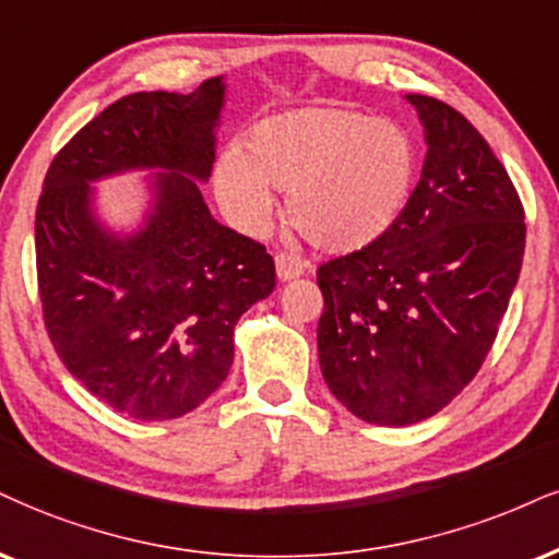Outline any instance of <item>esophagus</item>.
<instances>
[{
    "label": "esophagus",
    "instance_id": "esophagus-1",
    "mask_svg": "<svg viewBox=\"0 0 559 559\" xmlns=\"http://www.w3.org/2000/svg\"><path fill=\"white\" fill-rule=\"evenodd\" d=\"M274 264H277V277L282 282L298 280L300 274L306 272V264H302L300 257H295V253H277Z\"/></svg>",
    "mask_w": 559,
    "mask_h": 559
}]
</instances>
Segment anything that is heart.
<instances>
[{"mask_svg":"<svg viewBox=\"0 0 559 559\" xmlns=\"http://www.w3.org/2000/svg\"><path fill=\"white\" fill-rule=\"evenodd\" d=\"M415 170V142L399 123L347 106H306L259 121L243 150L219 157L215 186L248 227H264L272 189L285 191L290 225L308 243L353 253L396 223Z\"/></svg>","mask_w":559,"mask_h":559,"instance_id":"1","label":"heart"}]
</instances>
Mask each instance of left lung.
<instances>
[{
  "label": "left lung",
  "instance_id": "obj_1",
  "mask_svg": "<svg viewBox=\"0 0 559 559\" xmlns=\"http://www.w3.org/2000/svg\"><path fill=\"white\" fill-rule=\"evenodd\" d=\"M406 100L425 127L419 183L381 238L316 272L323 381L383 427L432 417L472 383L526 246L519 191L485 136L443 100Z\"/></svg>",
  "mask_w": 559,
  "mask_h": 559
}]
</instances>
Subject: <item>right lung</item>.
Segmentation results:
<instances>
[{"label": "right lung", "instance_id": "obj_1", "mask_svg": "<svg viewBox=\"0 0 559 559\" xmlns=\"http://www.w3.org/2000/svg\"><path fill=\"white\" fill-rule=\"evenodd\" d=\"M223 78L194 93L123 95L53 157L36 210V269L48 340L103 404L176 419L227 378L233 329L274 290V259L219 225L197 181L215 163ZM163 167L145 225L114 237L92 215L90 180Z\"/></svg>", "mask_w": 559, "mask_h": 559}]
</instances>
